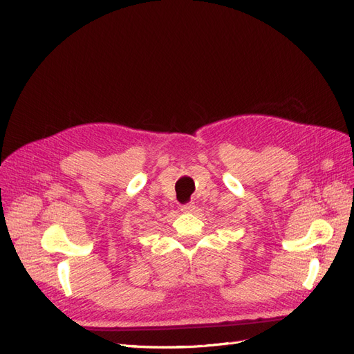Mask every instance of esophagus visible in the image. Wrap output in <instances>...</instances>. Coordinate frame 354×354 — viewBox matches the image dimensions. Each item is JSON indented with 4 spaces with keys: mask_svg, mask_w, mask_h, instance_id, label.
<instances>
[{
    "mask_svg": "<svg viewBox=\"0 0 354 354\" xmlns=\"http://www.w3.org/2000/svg\"><path fill=\"white\" fill-rule=\"evenodd\" d=\"M194 209H195V205L192 202L185 203V205H181V211H185V212H192Z\"/></svg>",
    "mask_w": 354,
    "mask_h": 354,
    "instance_id": "esophagus-1",
    "label": "esophagus"
}]
</instances>
